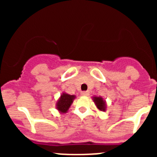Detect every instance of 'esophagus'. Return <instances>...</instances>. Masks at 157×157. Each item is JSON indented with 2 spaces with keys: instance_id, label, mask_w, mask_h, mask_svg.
<instances>
[{
  "instance_id": "1",
  "label": "esophagus",
  "mask_w": 157,
  "mask_h": 157,
  "mask_svg": "<svg viewBox=\"0 0 157 157\" xmlns=\"http://www.w3.org/2000/svg\"><path fill=\"white\" fill-rule=\"evenodd\" d=\"M81 95L83 96H86L89 95V92L88 91H83V92H81Z\"/></svg>"
}]
</instances>
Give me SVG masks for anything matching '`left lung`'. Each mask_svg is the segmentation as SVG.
<instances>
[{"label": "left lung", "mask_w": 157, "mask_h": 157, "mask_svg": "<svg viewBox=\"0 0 157 157\" xmlns=\"http://www.w3.org/2000/svg\"><path fill=\"white\" fill-rule=\"evenodd\" d=\"M92 99H93V101L94 102L96 108L99 109V111L105 112V111L106 110V108H107L106 102H105V100L103 99V98L101 97V96H93V97H92Z\"/></svg>", "instance_id": "obj_1"}]
</instances>
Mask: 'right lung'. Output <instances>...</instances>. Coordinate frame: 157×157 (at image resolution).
I'll list each match as a JSON object with an SVG mask.
<instances>
[{
    "mask_svg": "<svg viewBox=\"0 0 157 157\" xmlns=\"http://www.w3.org/2000/svg\"><path fill=\"white\" fill-rule=\"evenodd\" d=\"M75 98L76 96H74V95H70L68 93H66L65 92H64V93H61V96L57 101L56 109L61 114L67 113Z\"/></svg>",
    "mask_w": 157,
    "mask_h": 157,
    "instance_id": "obj_1",
    "label": "right lung"
}]
</instances>
